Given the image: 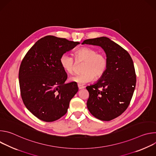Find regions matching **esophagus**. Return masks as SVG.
<instances>
[{
	"instance_id": "34e87169",
	"label": "esophagus",
	"mask_w": 156,
	"mask_h": 156,
	"mask_svg": "<svg viewBox=\"0 0 156 156\" xmlns=\"http://www.w3.org/2000/svg\"><path fill=\"white\" fill-rule=\"evenodd\" d=\"M78 87L79 90H81V89H83V88L84 87V86H83L81 85V84H78Z\"/></svg>"
}]
</instances>
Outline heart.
<instances>
[{
  "mask_svg": "<svg viewBox=\"0 0 156 156\" xmlns=\"http://www.w3.org/2000/svg\"><path fill=\"white\" fill-rule=\"evenodd\" d=\"M76 63L83 62L81 73L71 76L69 80L80 84L91 81L93 78L98 79L105 72L108 66L107 55L102 52H98L95 49L82 47L73 53ZM62 69L68 73H72L75 66L74 59L69 55L63 54L60 58Z\"/></svg>",
  "mask_w": 156,
  "mask_h": 156,
  "instance_id": "b5f03b06",
  "label": "heart"
}]
</instances>
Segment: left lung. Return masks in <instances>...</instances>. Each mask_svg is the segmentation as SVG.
<instances>
[{
  "label": "left lung",
  "mask_w": 156,
  "mask_h": 156,
  "mask_svg": "<svg viewBox=\"0 0 156 156\" xmlns=\"http://www.w3.org/2000/svg\"><path fill=\"white\" fill-rule=\"evenodd\" d=\"M84 44L101 46L106 54L105 72L96 83L86 87L87 107L96 118L110 121L122 114L130 103L136 81L134 64L128 52L108 37L86 39Z\"/></svg>",
  "instance_id": "8db88e82"
}]
</instances>
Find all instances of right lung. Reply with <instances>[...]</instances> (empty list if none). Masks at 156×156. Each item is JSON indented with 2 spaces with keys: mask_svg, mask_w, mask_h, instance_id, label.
I'll list each match as a JSON object with an SVG mask.
<instances>
[{
  "mask_svg": "<svg viewBox=\"0 0 156 156\" xmlns=\"http://www.w3.org/2000/svg\"><path fill=\"white\" fill-rule=\"evenodd\" d=\"M79 44L47 36L38 40L22 60L18 74L21 99L39 119L54 122L67 112L78 88L75 83H65L67 75L60 58Z\"/></svg>",
  "mask_w": 156,
  "mask_h": 156,
  "instance_id": "obj_1",
  "label": "right lung"
}]
</instances>
